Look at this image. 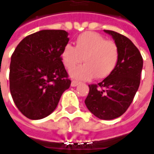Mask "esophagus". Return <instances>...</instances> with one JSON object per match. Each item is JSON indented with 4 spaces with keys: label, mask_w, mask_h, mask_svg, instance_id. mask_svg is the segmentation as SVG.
I'll return each instance as SVG.
<instances>
[{
    "label": "esophagus",
    "mask_w": 154,
    "mask_h": 154,
    "mask_svg": "<svg viewBox=\"0 0 154 154\" xmlns=\"http://www.w3.org/2000/svg\"><path fill=\"white\" fill-rule=\"evenodd\" d=\"M80 83H81L80 81H73L72 82H71V86H72V87H76V86H78V85H79Z\"/></svg>",
    "instance_id": "1"
}]
</instances>
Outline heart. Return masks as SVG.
I'll return each instance as SVG.
<instances>
[{"mask_svg": "<svg viewBox=\"0 0 154 154\" xmlns=\"http://www.w3.org/2000/svg\"><path fill=\"white\" fill-rule=\"evenodd\" d=\"M86 64L71 71L73 78L90 80L105 79L111 74L118 64L119 51L113 42L106 41L95 32H85L76 40V46H64L61 60L66 69L71 70L83 61Z\"/></svg>", "mask_w": 154, "mask_h": 154, "instance_id": "1", "label": "heart"}]
</instances>
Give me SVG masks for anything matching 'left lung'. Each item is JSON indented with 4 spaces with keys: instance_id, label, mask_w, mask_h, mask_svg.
Wrapping results in <instances>:
<instances>
[{
    "instance_id": "1",
    "label": "left lung",
    "mask_w": 154,
    "mask_h": 154,
    "mask_svg": "<svg viewBox=\"0 0 154 154\" xmlns=\"http://www.w3.org/2000/svg\"><path fill=\"white\" fill-rule=\"evenodd\" d=\"M112 35L119 51L118 64L113 72L98 84L89 85L85 104L100 119L121 116L131 105L140 87L143 59L139 49L125 35L104 30Z\"/></svg>"
}]
</instances>
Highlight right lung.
Masks as SVG:
<instances>
[{
    "label": "right lung",
    "instance_id": "right-lung-1",
    "mask_svg": "<svg viewBox=\"0 0 154 154\" xmlns=\"http://www.w3.org/2000/svg\"><path fill=\"white\" fill-rule=\"evenodd\" d=\"M65 30H42L27 35L11 56L9 89L19 111L30 119L48 116L71 81L61 60L69 38Z\"/></svg>",
    "mask_w": 154,
    "mask_h": 154
}]
</instances>
